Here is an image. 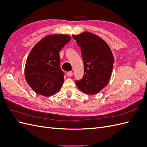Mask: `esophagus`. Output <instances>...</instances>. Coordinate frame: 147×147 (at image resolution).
<instances>
[{
  "label": "esophagus",
  "mask_w": 147,
  "mask_h": 147,
  "mask_svg": "<svg viewBox=\"0 0 147 147\" xmlns=\"http://www.w3.org/2000/svg\"><path fill=\"white\" fill-rule=\"evenodd\" d=\"M67 75L68 77H72L73 75V72H68L67 73Z\"/></svg>",
  "instance_id": "obj_1"
}]
</instances>
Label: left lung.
Wrapping results in <instances>:
<instances>
[{
  "instance_id": "left-lung-1",
  "label": "left lung",
  "mask_w": 147,
  "mask_h": 147,
  "mask_svg": "<svg viewBox=\"0 0 147 147\" xmlns=\"http://www.w3.org/2000/svg\"><path fill=\"white\" fill-rule=\"evenodd\" d=\"M80 47L84 64L82 79L75 80L80 90L88 94H96L105 88L112 74L113 56L103 39L90 32L72 35Z\"/></svg>"
}]
</instances>
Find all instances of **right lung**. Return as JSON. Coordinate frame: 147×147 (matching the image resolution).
I'll use <instances>...</instances> for the list:
<instances>
[{
    "mask_svg": "<svg viewBox=\"0 0 147 147\" xmlns=\"http://www.w3.org/2000/svg\"><path fill=\"white\" fill-rule=\"evenodd\" d=\"M70 40L67 35H48L30 52L25 65V78L37 94L51 96L61 88L64 72L60 67L59 51Z\"/></svg>",
    "mask_w": 147,
    "mask_h": 147,
    "instance_id": "add662e5",
    "label": "right lung"
}]
</instances>
